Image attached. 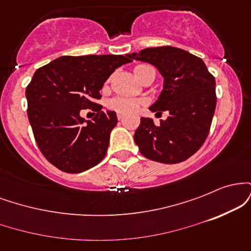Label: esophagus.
I'll list each match as a JSON object with an SVG mask.
<instances>
[{
  "instance_id": "1",
  "label": "esophagus",
  "mask_w": 251,
  "mask_h": 251,
  "mask_svg": "<svg viewBox=\"0 0 251 251\" xmlns=\"http://www.w3.org/2000/svg\"><path fill=\"white\" fill-rule=\"evenodd\" d=\"M117 118H118V120H123V119H124V114L118 113V114H117Z\"/></svg>"
}]
</instances>
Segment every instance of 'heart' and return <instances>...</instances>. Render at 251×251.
<instances>
[{
	"label": "heart",
	"instance_id": "1",
	"mask_svg": "<svg viewBox=\"0 0 251 251\" xmlns=\"http://www.w3.org/2000/svg\"><path fill=\"white\" fill-rule=\"evenodd\" d=\"M138 67H140V66H137L135 68ZM144 103H145V100L140 99V98L118 96L111 98V99L108 100L107 107L108 109H111V111L117 112V113L131 114L134 113L140 106L144 105Z\"/></svg>",
	"mask_w": 251,
	"mask_h": 251
}]
</instances>
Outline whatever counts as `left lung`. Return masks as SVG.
Returning <instances> with one entry per match:
<instances>
[{
  "label": "left lung",
  "instance_id": "left-lung-1",
  "mask_svg": "<svg viewBox=\"0 0 251 251\" xmlns=\"http://www.w3.org/2000/svg\"><path fill=\"white\" fill-rule=\"evenodd\" d=\"M128 56L159 71L163 91L150 111L169 112L168 119L160 120L158 126L151 118L140 119L134 133L140 153L164 164L184 162L201 149L209 134L216 108L214 75L201 57L171 46L145 48Z\"/></svg>",
  "mask_w": 251,
  "mask_h": 251
}]
</instances>
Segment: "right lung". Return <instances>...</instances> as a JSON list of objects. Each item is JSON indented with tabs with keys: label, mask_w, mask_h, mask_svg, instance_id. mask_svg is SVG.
<instances>
[{
	"label": "right lung",
	"mask_w": 251,
	"mask_h": 251,
	"mask_svg": "<svg viewBox=\"0 0 251 251\" xmlns=\"http://www.w3.org/2000/svg\"><path fill=\"white\" fill-rule=\"evenodd\" d=\"M128 62V54L61 56L34 73L25 89L28 119L40 151L59 170L79 174L103 159L118 119L94 101L109 75ZM86 108L97 112L92 121L79 114Z\"/></svg>",
	"instance_id": "right-lung-1"
}]
</instances>
